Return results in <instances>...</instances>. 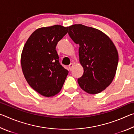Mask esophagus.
<instances>
[{
	"label": "esophagus",
	"mask_w": 134,
	"mask_h": 134,
	"mask_svg": "<svg viewBox=\"0 0 134 134\" xmlns=\"http://www.w3.org/2000/svg\"><path fill=\"white\" fill-rule=\"evenodd\" d=\"M72 67H73V64H72V63H70V65H69V69H70V71H71V70Z\"/></svg>",
	"instance_id": "34e87169"
}]
</instances>
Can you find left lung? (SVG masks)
<instances>
[{"label":"left lung","mask_w":134,"mask_h":134,"mask_svg":"<svg viewBox=\"0 0 134 134\" xmlns=\"http://www.w3.org/2000/svg\"><path fill=\"white\" fill-rule=\"evenodd\" d=\"M71 40L79 44L83 76L77 81L84 91L96 94L112 83L118 64V53L112 41L102 32L81 24L68 27Z\"/></svg>","instance_id":"obj_1"}]
</instances>
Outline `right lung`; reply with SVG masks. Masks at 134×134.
I'll return each mask as SVG.
<instances>
[{
  "label": "right lung",
  "instance_id": "right-lung-1",
  "mask_svg": "<svg viewBox=\"0 0 134 134\" xmlns=\"http://www.w3.org/2000/svg\"><path fill=\"white\" fill-rule=\"evenodd\" d=\"M68 27L54 25L37 29L25 44L21 66L29 86L42 96L51 97L60 91L69 71L59 62L58 42Z\"/></svg>",
  "mask_w": 134,
  "mask_h": 134
}]
</instances>
